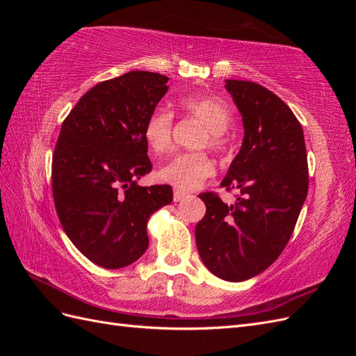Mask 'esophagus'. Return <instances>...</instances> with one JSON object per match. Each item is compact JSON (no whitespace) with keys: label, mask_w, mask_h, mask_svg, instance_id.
Instances as JSON below:
<instances>
[{"label":"esophagus","mask_w":356,"mask_h":356,"mask_svg":"<svg viewBox=\"0 0 356 356\" xmlns=\"http://www.w3.org/2000/svg\"><path fill=\"white\" fill-rule=\"evenodd\" d=\"M187 196V193L186 191H182V190H174V200L175 202H179V200H182Z\"/></svg>","instance_id":"1"}]
</instances>
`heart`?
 Returning <instances> with one entry per match:
<instances>
[{
	"label": "heart",
	"mask_w": 356,
	"mask_h": 356,
	"mask_svg": "<svg viewBox=\"0 0 356 356\" xmlns=\"http://www.w3.org/2000/svg\"><path fill=\"white\" fill-rule=\"evenodd\" d=\"M178 106L186 117L204 126L196 138V147H208L218 154L227 152L230 147L227 129L232 123V111L227 104L217 96L203 95L184 96L178 101ZM143 135L153 153L169 152L174 141V114L166 108H156L147 117ZM213 161L208 153L199 149L172 157L160 166L157 177L179 190H195L213 175Z\"/></svg>",
	"instance_id": "obj_1"
}]
</instances>
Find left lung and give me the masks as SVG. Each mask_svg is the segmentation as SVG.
Here are the masks:
<instances>
[{"instance_id":"1","label":"left lung","mask_w":356,"mask_h":356,"mask_svg":"<svg viewBox=\"0 0 356 356\" xmlns=\"http://www.w3.org/2000/svg\"><path fill=\"white\" fill-rule=\"evenodd\" d=\"M245 138L221 182L238 190L234 204L200 193L207 213L196 225L202 261L224 281H246L282 254L309 188L303 129L289 106L261 84L227 80Z\"/></svg>"}]
</instances>
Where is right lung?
Returning a JSON list of instances; mask_svg holds the SVG:
<instances>
[{"mask_svg":"<svg viewBox=\"0 0 356 356\" xmlns=\"http://www.w3.org/2000/svg\"><path fill=\"white\" fill-rule=\"evenodd\" d=\"M168 77L131 71L83 95L62 123L51 157V191L62 229L104 268L136 261L147 221L172 202L170 186L139 187L152 170L143 131L168 92Z\"/></svg>","mask_w":356,"mask_h":356,"instance_id":"obj_1","label":"right lung"}]
</instances>
